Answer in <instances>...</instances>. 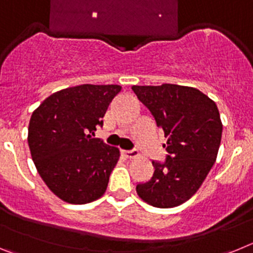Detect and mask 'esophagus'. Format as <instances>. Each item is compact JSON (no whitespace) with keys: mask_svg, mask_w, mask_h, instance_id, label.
Masks as SVG:
<instances>
[{"mask_svg":"<svg viewBox=\"0 0 253 253\" xmlns=\"http://www.w3.org/2000/svg\"><path fill=\"white\" fill-rule=\"evenodd\" d=\"M122 154L125 158H135L139 156L137 149H130V151H122Z\"/></svg>","mask_w":253,"mask_h":253,"instance_id":"34e87169","label":"esophagus"}]
</instances>
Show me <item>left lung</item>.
I'll use <instances>...</instances> for the list:
<instances>
[{
  "label": "left lung",
  "mask_w": 253,
  "mask_h": 253,
  "mask_svg": "<svg viewBox=\"0 0 253 253\" xmlns=\"http://www.w3.org/2000/svg\"><path fill=\"white\" fill-rule=\"evenodd\" d=\"M131 90L167 138L166 160L152 161L153 176L137 185V193L152 207H177L198 191L215 162L223 130L218 107L194 87L163 84Z\"/></svg>",
  "instance_id": "8db88e82"
}]
</instances>
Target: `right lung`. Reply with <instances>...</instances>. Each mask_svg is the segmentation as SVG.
<instances>
[{
	"mask_svg": "<svg viewBox=\"0 0 253 253\" xmlns=\"http://www.w3.org/2000/svg\"><path fill=\"white\" fill-rule=\"evenodd\" d=\"M120 91L118 84L69 87L49 96L31 115V157L46 186L64 202L86 204L106 191L120 153L92 135Z\"/></svg>",
	"mask_w": 253,
	"mask_h": 253,
	"instance_id": "add662e5",
	"label": "right lung"
}]
</instances>
